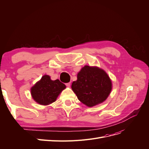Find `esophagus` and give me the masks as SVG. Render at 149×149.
Listing matches in <instances>:
<instances>
[{
	"instance_id": "1",
	"label": "esophagus",
	"mask_w": 149,
	"mask_h": 149,
	"mask_svg": "<svg viewBox=\"0 0 149 149\" xmlns=\"http://www.w3.org/2000/svg\"><path fill=\"white\" fill-rule=\"evenodd\" d=\"M66 86L67 87H70V83H66Z\"/></svg>"
}]
</instances>
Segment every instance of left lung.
Returning a JSON list of instances; mask_svg holds the SVG:
<instances>
[{
    "label": "left lung",
    "mask_w": 149,
    "mask_h": 149,
    "mask_svg": "<svg viewBox=\"0 0 149 149\" xmlns=\"http://www.w3.org/2000/svg\"><path fill=\"white\" fill-rule=\"evenodd\" d=\"M71 88L81 103L92 107L106 100L112 90V82L103 69L85 66Z\"/></svg>",
    "instance_id": "left-lung-1"
}]
</instances>
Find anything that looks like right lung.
Here are the masks:
<instances>
[{"label":"right lung","mask_w":149,"mask_h":149,"mask_svg":"<svg viewBox=\"0 0 149 149\" xmlns=\"http://www.w3.org/2000/svg\"><path fill=\"white\" fill-rule=\"evenodd\" d=\"M65 88V84L59 80H51L49 76L45 75L31 88V92L37 103L48 105L54 102L60 93Z\"/></svg>","instance_id":"1"}]
</instances>
